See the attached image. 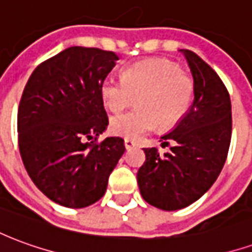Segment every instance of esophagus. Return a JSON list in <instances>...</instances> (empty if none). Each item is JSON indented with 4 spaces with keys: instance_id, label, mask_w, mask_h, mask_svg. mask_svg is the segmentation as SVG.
Listing matches in <instances>:
<instances>
[{
    "instance_id": "obj_1",
    "label": "esophagus",
    "mask_w": 252,
    "mask_h": 252,
    "mask_svg": "<svg viewBox=\"0 0 252 252\" xmlns=\"http://www.w3.org/2000/svg\"><path fill=\"white\" fill-rule=\"evenodd\" d=\"M124 146H126V150H131V148L136 147V143L131 140V139H124Z\"/></svg>"
}]
</instances>
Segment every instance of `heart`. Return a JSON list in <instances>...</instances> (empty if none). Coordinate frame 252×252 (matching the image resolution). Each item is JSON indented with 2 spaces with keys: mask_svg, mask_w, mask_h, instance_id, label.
Segmentation results:
<instances>
[{
  "mask_svg": "<svg viewBox=\"0 0 252 252\" xmlns=\"http://www.w3.org/2000/svg\"><path fill=\"white\" fill-rule=\"evenodd\" d=\"M191 75L174 62L151 59L126 67L121 81L108 79L101 89L105 106L120 113L137 99V108L110 120V131L117 136L139 140L157 126L170 129L189 112L194 99Z\"/></svg>",
  "mask_w": 252,
  "mask_h": 252,
  "instance_id": "obj_1",
  "label": "heart"
}]
</instances>
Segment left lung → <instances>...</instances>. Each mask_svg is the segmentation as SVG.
I'll list each match as a JSON object with an SVG mask.
<instances>
[{
    "label": "left lung",
    "instance_id": "left-lung-1",
    "mask_svg": "<svg viewBox=\"0 0 252 252\" xmlns=\"http://www.w3.org/2000/svg\"><path fill=\"white\" fill-rule=\"evenodd\" d=\"M181 51L193 74L194 101L178 126L162 136V146H170V153L159 155L155 147L143 148L146 162L137 171L144 201L163 211L182 209L209 190L225 163L232 133L225 85L197 54Z\"/></svg>",
    "mask_w": 252,
    "mask_h": 252
}]
</instances>
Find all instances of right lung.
Listing matches in <instances>:
<instances>
[{"label": "right lung", "instance_id": "1", "mask_svg": "<svg viewBox=\"0 0 252 252\" xmlns=\"http://www.w3.org/2000/svg\"><path fill=\"white\" fill-rule=\"evenodd\" d=\"M115 52L70 47L36 67L17 112L20 155L43 194L85 208L105 194L126 151L121 137L98 136L109 124L101 94Z\"/></svg>", "mask_w": 252, "mask_h": 252}]
</instances>
